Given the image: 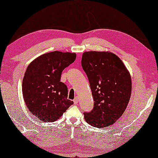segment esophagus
Returning <instances> with one entry per match:
<instances>
[{
	"mask_svg": "<svg viewBox=\"0 0 158 158\" xmlns=\"http://www.w3.org/2000/svg\"><path fill=\"white\" fill-rule=\"evenodd\" d=\"M73 102L75 104H77V102H78V97H76V98H75V99H73Z\"/></svg>",
	"mask_w": 158,
	"mask_h": 158,
	"instance_id": "obj_1",
	"label": "esophagus"
}]
</instances>
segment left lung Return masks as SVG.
Wrapping results in <instances>:
<instances>
[{
  "mask_svg": "<svg viewBox=\"0 0 158 158\" xmlns=\"http://www.w3.org/2000/svg\"><path fill=\"white\" fill-rule=\"evenodd\" d=\"M81 64L94 102L93 110L84 112L85 119L97 128L112 125L123 114L129 102V73L119 58L109 52H85Z\"/></svg>",
  "mask_w": 158,
  "mask_h": 158,
  "instance_id": "1",
  "label": "left lung"
}]
</instances>
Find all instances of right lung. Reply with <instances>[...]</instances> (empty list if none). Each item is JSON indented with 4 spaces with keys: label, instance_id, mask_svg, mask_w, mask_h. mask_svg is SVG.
<instances>
[{
    "label": "right lung",
    "instance_id": "add662e5",
    "mask_svg": "<svg viewBox=\"0 0 158 158\" xmlns=\"http://www.w3.org/2000/svg\"><path fill=\"white\" fill-rule=\"evenodd\" d=\"M76 59V53L55 51L37 57L27 66L23 80V98L40 121L54 122L73 104L67 99L68 87L60 77Z\"/></svg>",
    "mask_w": 158,
    "mask_h": 158
}]
</instances>
